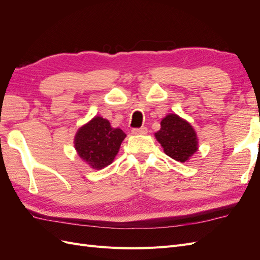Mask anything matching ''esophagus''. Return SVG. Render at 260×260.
I'll return each instance as SVG.
<instances>
[{"label":"esophagus","mask_w":260,"mask_h":260,"mask_svg":"<svg viewBox=\"0 0 260 260\" xmlns=\"http://www.w3.org/2000/svg\"><path fill=\"white\" fill-rule=\"evenodd\" d=\"M147 133V129L145 127H142L140 129H132V135L135 136H144Z\"/></svg>","instance_id":"obj_1"}]
</instances>
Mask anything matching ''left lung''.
Instances as JSON below:
<instances>
[{"mask_svg":"<svg viewBox=\"0 0 260 260\" xmlns=\"http://www.w3.org/2000/svg\"><path fill=\"white\" fill-rule=\"evenodd\" d=\"M154 136L165 154L180 162L188 161L199 149V138L192 124L177 114L164 117Z\"/></svg>","mask_w":260,"mask_h":260,"instance_id":"left-lung-1","label":"left lung"}]
</instances>
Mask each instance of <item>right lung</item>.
Segmentation results:
<instances>
[{"instance_id":"right-lung-1","label":"right lung","mask_w":260,"mask_h":260,"mask_svg":"<svg viewBox=\"0 0 260 260\" xmlns=\"http://www.w3.org/2000/svg\"><path fill=\"white\" fill-rule=\"evenodd\" d=\"M125 137L121 129L113 128L105 118L95 116L78 129L74 144L78 156L90 168L101 170L114 161Z\"/></svg>"}]
</instances>
